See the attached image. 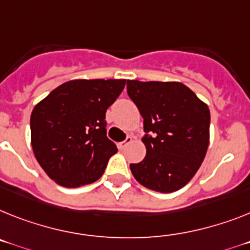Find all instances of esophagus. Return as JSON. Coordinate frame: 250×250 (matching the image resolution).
<instances>
[{
	"instance_id": "1",
	"label": "esophagus",
	"mask_w": 250,
	"mask_h": 250,
	"mask_svg": "<svg viewBox=\"0 0 250 250\" xmlns=\"http://www.w3.org/2000/svg\"><path fill=\"white\" fill-rule=\"evenodd\" d=\"M132 141H133V138H132L131 136H128V137L125 138V141H122L121 144H119V148H125V147H127V146H128L129 144H131Z\"/></svg>"
}]
</instances>
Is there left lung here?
I'll return each instance as SVG.
<instances>
[{
	"label": "left lung",
	"instance_id": "8db88e82",
	"mask_svg": "<svg viewBox=\"0 0 250 250\" xmlns=\"http://www.w3.org/2000/svg\"><path fill=\"white\" fill-rule=\"evenodd\" d=\"M127 94L144 118L146 156L131 171L148 189L170 193L200 169L209 141V109L180 83L127 81Z\"/></svg>",
	"mask_w": 250,
	"mask_h": 250
}]
</instances>
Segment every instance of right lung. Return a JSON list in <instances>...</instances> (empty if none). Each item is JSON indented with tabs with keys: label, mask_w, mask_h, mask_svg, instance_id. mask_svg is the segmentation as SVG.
Instances as JSON below:
<instances>
[{
	"label": "right lung",
	"mask_w": 250,
	"mask_h": 250,
	"mask_svg": "<svg viewBox=\"0 0 250 250\" xmlns=\"http://www.w3.org/2000/svg\"><path fill=\"white\" fill-rule=\"evenodd\" d=\"M125 80H72L50 91L30 117L31 146L38 163L60 186H86L99 179L118 151L106 137V109Z\"/></svg>",
	"instance_id": "1"
}]
</instances>
